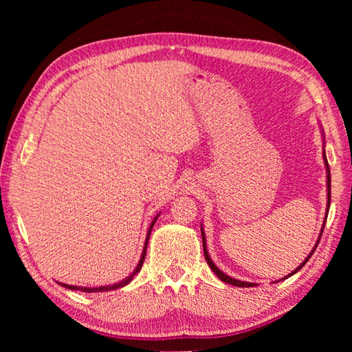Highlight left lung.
<instances>
[{
	"label": "left lung",
	"instance_id": "obj_1",
	"mask_svg": "<svg viewBox=\"0 0 352 352\" xmlns=\"http://www.w3.org/2000/svg\"><path fill=\"white\" fill-rule=\"evenodd\" d=\"M320 129H321V126H320ZM321 138H323V160H324V168H326V192H327V194H326L327 201H326V214H324V222H323V225H321L320 236H318L317 242H315V245H314V248H312V252L307 254V258H306L305 261H302L301 264L298 265L294 272L289 273L287 276H284V278H281V279H287L289 276L295 275V273H296L298 270H301L302 267H305L306 262H307L309 259H311V256L314 254L315 248H317L318 242H320V237H321V234H323V230H324V225H326L327 212H329V205H331V170H329V164H327L326 151H324L326 141H324V132H323V129H321ZM200 230H201V242H204V254H205V259H206V262H208V265L211 267V270H212L214 273H216V275L219 276L220 281H223V283H226V284H231V285H236V287H254V285H258V284H254V283H245V281H239V279H234V278H231V276H228V275H225V273H223L222 270H219V267H217L216 264H214L212 259L210 258V253H208V248H206V236H205V231H204V225H200ZM281 279H279V281H281ZM276 283H278V281H276Z\"/></svg>",
	"mask_w": 352,
	"mask_h": 352
}]
</instances>
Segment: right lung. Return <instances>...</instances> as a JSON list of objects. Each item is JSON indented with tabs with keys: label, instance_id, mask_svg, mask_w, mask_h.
<instances>
[{
	"label": "right lung",
	"instance_id": "obj_1",
	"mask_svg": "<svg viewBox=\"0 0 352 352\" xmlns=\"http://www.w3.org/2000/svg\"><path fill=\"white\" fill-rule=\"evenodd\" d=\"M160 214H157L155 216V219L152 220V223L148 225V230H147V234H146V242H144V248H142V253H141V258H140V262L138 265H136V269L133 270L132 275H129L127 278H124L122 281H119L116 284H109V285H99V287H82V285H69V284H63V283H58L62 285V287L65 289H69V290H80V292H85V294H96V292H109V290H115V289H121L124 287V285H127L130 281H132L133 276L136 275L141 270L142 267V262H144V258H146V250H147V242H148V237H151V233H152V228L155 222H157Z\"/></svg>",
	"mask_w": 352,
	"mask_h": 352
}]
</instances>
